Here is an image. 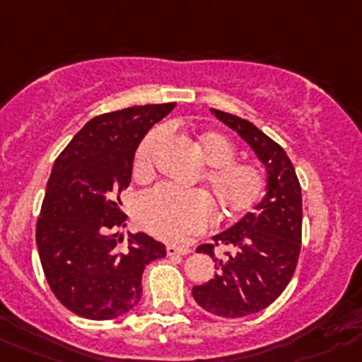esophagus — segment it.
I'll return each mask as SVG.
<instances>
[{
    "label": "esophagus",
    "mask_w": 362,
    "mask_h": 362,
    "mask_svg": "<svg viewBox=\"0 0 362 362\" xmlns=\"http://www.w3.org/2000/svg\"><path fill=\"white\" fill-rule=\"evenodd\" d=\"M165 252H168V255H187V253H191V250L185 248V246L168 245L165 246Z\"/></svg>",
    "instance_id": "obj_1"
}]
</instances>
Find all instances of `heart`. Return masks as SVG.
Here are the masks:
<instances>
[{"mask_svg": "<svg viewBox=\"0 0 362 362\" xmlns=\"http://www.w3.org/2000/svg\"><path fill=\"white\" fill-rule=\"evenodd\" d=\"M162 139L164 130L155 128L139 144L134 158L135 178L143 180L153 173L151 158ZM197 150L207 165L204 182L221 218H239L257 204L266 187L264 171L255 162L235 160V146L227 135L214 130L204 132L197 137ZM135 216L141 227L153 235L178 243L185 235L197 234L207 227L211 205L198 191L158 185L139 198Z\"/></svg>", "mask_w": 362, "mask_h": 362, "instance_id": "obj_1", "label": "heart"}]
</instances>
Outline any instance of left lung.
I'll list each match as a JSON object with an SVG mask.
<instances>
[{
	"label": "left lung",
	"instance_id": "8db88e82",
	"mask_svg": "<svg viewBox=\"0 0 362 362\" xmlns=\"http://www.w3.org/2000/svg\"><path fill=\"white\" fill-rule=\"evenodd\" d=\"M211 112L252 148L268 173L266 194L255 211L214 235V245L197 250L211 255L218 269L214 279L192 288L198 305L221 318H243L272 305L295 273L302 246V187L280 144L250 121L216 109ZM218 244L235 252L218 259Z\"/></svg>",
	"mask_w": 362,
	"mask_h": 362
}]
</instances>
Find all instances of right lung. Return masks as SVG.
<instances>
[{
	"mask_svg": "<svg viewBox=\"0 0 362 362\" xmlns=\"http://www.w3.org/2000/svg\"><path fill=\"white\" fill-rule=\"evenodd\" d=\"M177 103L139 105L101 114L83 124L53 164L35 241L53 295L87 320H112L139 303L143 272L165 257L150 235L128 234L121 192L132 180L134 155L144 135Z\"/></svg>",
	"mask_w": 362,
	"mask_h": 362,
	"instance_id": "obj_1",
	"label": "right lung"
}]
</instances>
